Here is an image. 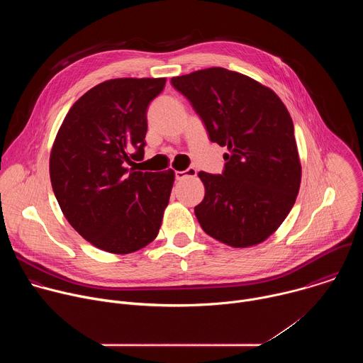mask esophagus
Masks as SVG:
<instances>
[{"instance_id":"obj_1","label":"esophagus","mask_w":363,"mask_h":363,"mask_svg":"<svg viewBox=\"0 0 363 363\" xmlns=\"http://www.w3.org/2000/svg\"><path fill=\"white\" fill-rule=\"evenodd\" d=\"M196 175V169L195 168H188L185 171H175V178L179 181V179H184V178H192Z\"/></svg>"}]
</instances>
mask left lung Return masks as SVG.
<instances>
[{
	"mask_svg": "<svg viewBox=\"0 0 363 363\" xmlns=\"http://www.w3.org/2000/svg\"><path fill=\"white\" fill-rule=\"evenodd\" d=\"M171 83L191 101L211 142L228 149L221 175L198 174L205 186L194 210L199 225L235 248L263 242L289 216L301 181L284 103L272 89L223 67L172 77Z\"/></svg>",
	"mask_w": 363,
	"mask_h": 363,
	"instance_id": "left-lung-1",
	"label": "left lung"
}]
</instances>
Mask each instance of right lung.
I'll list each match as a JSON object with an SVG mask.
<instances>
[{"label": "right lung", "mask_w": 363, "mask_h": 363, "mask_svg": "<svg viewBox=\"0 0 363 363\" xmlns=\"http://www.w3.org/2000/svg\"><path fill=\"white\" fill-rule=\"evenodd\" d=\"M167 79H112L66 115L50 153V179L70 225L94 247L129 254L157 238L175 174L140 172L149 103Z\"/></svg>", "instance_id": "right-lung-1"}]
</instances>
